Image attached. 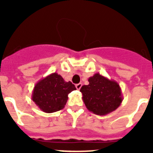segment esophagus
I'll list each match as a JSON object with an SVG mask.
<instances>
[{
	"label": "esophagus",
	"mask_w": 153,
	"mask_h": 153,
	"mask_svg": "<svg viewBox=\"0 0 153 153\" xmlns=\"http://www.w3.org/2000/svg\"><path fill=\"white\" fill-rule=\"evenodd\" d=\"M81 86H82V83H77V84H76V88L77 89V90H79L81 88Z\"/></svg>",
	"instance_id": "esophagus-1"
}]
</instances>
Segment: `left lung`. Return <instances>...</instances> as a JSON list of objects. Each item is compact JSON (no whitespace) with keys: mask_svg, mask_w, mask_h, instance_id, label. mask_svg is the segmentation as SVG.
<instances>
[{"mask_svg":"<svg viewBox=\"0 0 153 153\" xmlns=\"http://www.w3.org/2000/svg\"><path fill=\"white\" fill-rule=\"evenodd\" d=\"M89 84L80 89L83 100L89 111L104 116L114 111L123 101L120 84L100 74H95L88 79Z\"/></svg>","mask_w":153,"mask_h":153,"instance_id":"1","label":"left lung"}]
</instances>
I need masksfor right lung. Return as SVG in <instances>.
<instances>
[{
  "label": "right lung",
  "instance_id": "add662e5",
  "mask_svg": "<svg viewBox=\"0 0 153 153\" xmlns=\"http://www.w3.org/2000/svg\"><path fill=\"white\" fill-rule=\"evenodd\" d=\"M75 90L70 81L66 82L60 74L53 73L35 84L31 99L43 112L54 113L64 108L68 94Z\"/></svg>",
  "mask_w": 153,
  "mask_h": 153
}]
</instances>
